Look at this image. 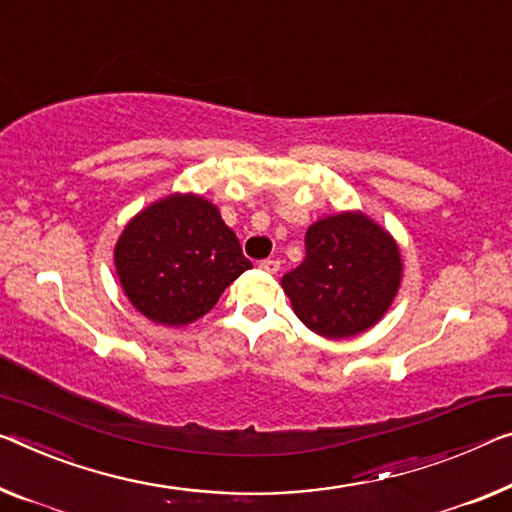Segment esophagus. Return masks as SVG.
Returning a JSON list of instances; mask_svg holds the SVG:
<instances>
[{
    "mask_svg": "<svg viewBox=\"0 0 512 512\" xmlns=\"http://www.w3.org/2000/svg\"><path fill=\"white\" fill-rule=\"evenodd\" d=\"M258 267H261V270H263V272H267V274H277V272H279V267H281V263L277 261V258H265V261L258 263Z\"/></svg>",
    "mask_w": 512,
    "mask_h": 512,
    "instance_id": "1",
    "label": "esophagus"
}]
</instances>
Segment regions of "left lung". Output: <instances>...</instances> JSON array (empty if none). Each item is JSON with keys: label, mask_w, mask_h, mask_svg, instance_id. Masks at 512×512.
I'll return each instance as SVG.
<instances>
[{"label": "left lung", "mask_w": 512, "mask_h": 512, "mask_svg": "<svg viewBox=\"0 0 512 512\" xmlns=\"http://www.w3.org/2000/svg\"><path fill=\"white\" fill-rule=\"evenodd\" d=\"M304 261L283 274L295 316L325 338H350L373 327L403 279L400 249L364 212L318 219L304 238Z\"/></svg>", "instance_id": "left-lung-1"}]
</instances>
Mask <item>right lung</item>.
Here are the masks:
<instances>
[{
    "instance_id": "right-lung-1",
    "label": "right lung",
    "mask_w": 512,
    "mask_h": 512,
    "mask_svg": "<svg viewBox=\"0 0 512 512\" xmlns=\"http://www.w3.org/2000/svg\"><path fill=\"white\" fill-rule=\"evenodd\" d=\"M114 265L132 306L167 327L206 316L251 267L238 235L199 194H169L132 217L116 242Z\"/></svg>"
}]
</instances>
